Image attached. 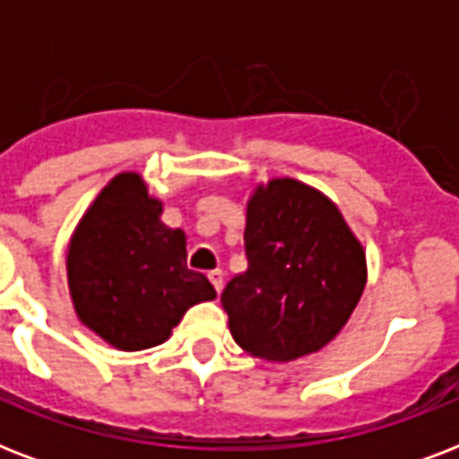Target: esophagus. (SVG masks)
<instances>
[{
  "instance_id": "34e87169",
  "label": "esophagus",
  "mask_w": 459,
  "mask_h": 459,
  "mask_svg": "<svg viewBox=\"0 0 459 459\" xmlns=\"http://www.w3.org/2000/svg\"><path fill=\"white\" fill-rule=\"evenodd\" d=\"M209 281H212V286H214L216 293H221V288H223V272H221V269H216V272H209Z\"/></svg>"
}]
</instances>
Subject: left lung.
Wrapping results in <instances>:
<instances>
[{
  "label": "left lung",
  "mask_w": 459,
  "mask_h": 459,
  "mask_svg": "<svg viewBox=\"0 0 459 459\" xmlns=\"http://www.w3.org/2000/svg\"><path fill=\"white\" fill-rule=\"evenodd\" d=\"M247 269L221 305L233 341L250 355L290 362L348 324L367 286L359 240L326 195L295 178L257 186L245 223Z\"/></svg>",
  "instance_id": "obj_1"
}]
</instances>
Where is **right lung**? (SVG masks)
Segmentation results:
<instances>
[{
	"label": "right lung",
	"mask_w": 459,
	"mask_h": 459,
	"mask_svg": "<svg viewBox=\"0 0 459 459\" xmlns=\"http://www.w3.org/2000/svg\"><path fill=\"white\" fill-rule=\"evenodd\" d=\"M161 202L140 173H118L97 195L68 245V290L78 319L118 350L154 348L197 302L214 300L187 269L186 233L159 221Z\"/></svg>",
	"instance_id": "obj_1"
}]
</instances>
